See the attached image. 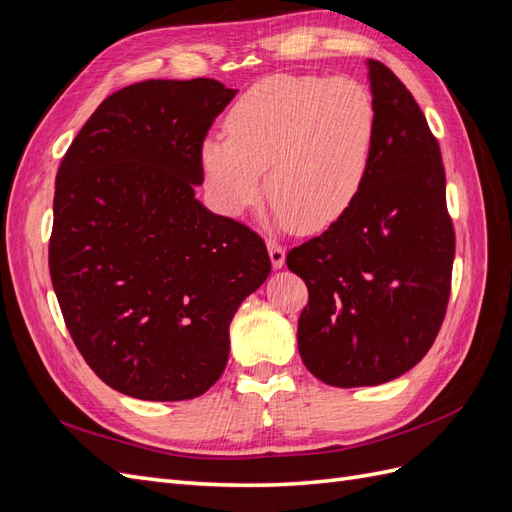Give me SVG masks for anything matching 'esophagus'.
Masks as SVG:
<instances>
[{
    "mask_svg": "<svg viewBox=\"0 0 512 512\" xmlns=\"http://www.w3.org/2000/svg\"><path fill=\"white\" fill-rule=\"evenodd\" d=\"M267 247H269V256H271L273 267H275V269L284 267V262H286V250H284V245L273 241V239H269V241H267Z\"/></svg>",
    "mask_w": 512,
    "mask_h": 512,
    "instance_id": "1",
    "label": "esophagus"
}]
</instances>
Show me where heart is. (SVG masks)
<instances>
[{"label": "heart", "mask_w": 512, "mask_h": 512, "mask_svg": "<svg viewBox=\"0 0 512 512\" xmlns=\"http://www.w3.org/2000/svg\"><path fill=\"white\" fill-rule=\"evenodd\" d=\"M226 136L203 143L215 203L243 213L262 196L299 232L331 226L359 198L374 156L378 111L348 76L271 74L245 89L224 119Z\"/></svg>", "instance_id": "1"}]
</instances>
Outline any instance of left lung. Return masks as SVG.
<instances>
[{
    "instance_id": "1",
    "label": "left lung",
    "mask_w": 512,
    "mask_h": 512,
    "mask_svg": "<svg viewBox=\"0 0 512 512\" xmlns=\"http://www.w3.org/2000/svg\"><path fill=\"white\" fill-rule=\"evenodd\" d=\"M378 136L363 190L286 265L309 299L297 342L324 384L374 386L399 378L429 352L451 297L455 228L446 209L438 138L408 87L369 61Z\"/></svg>"
}]
</instances>
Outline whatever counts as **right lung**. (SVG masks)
<instances>
[{
  "label": "right lung",
  "instance_id": "add662e5",
  "mask_svg": "<svg viewBox=\"0 0 512 512\" xmlns=\"http://www.w3.org/2000/svg\"><path fill=\"white\" fill-rule=\"evenodd\" d=\"M237 89L143 81L108 96L55 177L49 271L72 342L111 389L194 399L228 361V327L271 273L267 245L207 211L203 143Z\"/></svg>",
  "mask_w": 512,
  "mask_h": 512
}]
</instances>
